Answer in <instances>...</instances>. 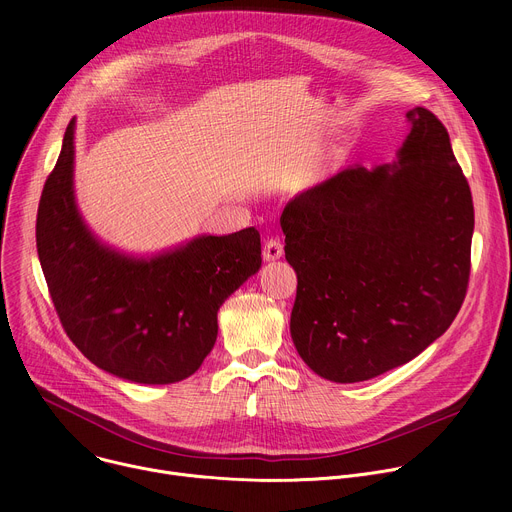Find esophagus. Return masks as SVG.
<instances>
[{
    "mask_svg": "<svg viewBox=\"0 0 512 512\" xmlns=\"http://www.w3.org/2000/svg\"><path fill=\"white\" fill-rule=\"evenodd\" d=\"M281 255H283V245H281V241H279L277 237L267 239L265 245H263V257H265L267 261H275V259H279Z\"/></svg>",
    "mask_w": 512,
    "mask_h": 512,
    "instance_id": "esophagus-1",
    "label": "esophagus"
}]
</instances>
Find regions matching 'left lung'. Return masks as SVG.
<instances>
[{
	"instance_id": "obj_1",
	"label": "left lung",
	"mask_w": 512,
	"mask_h": 512,
	"mask_svg": "<svg viewBox=\"0 0 512 512\" xmlns=\"http://www.w3.org/2000/svg\"><path fill=\"white\" fill-rule=\"evenodd\" d=\"M393 166H350L281 214L298 273L289 332L334 383L379 377L423 352L458 316L470 279L474 204L448 129L431 111Z\"/></svg>"
}]
</instances>
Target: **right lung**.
<instances>
[{"label":"right lung","instance_id":"right-lung-1","mask_svg":"<svg viewBox=\"0 0 512 512\" xmlns=\"http://www.w3.org/2000/svg\"><path fill=\"white\" fill-rule=\"evenodd\" d=\"M70 119L36 216V247L66 336L99 369L145 385L198 371L216 342V312L261 267L255 227L198 237L150 261L123 257L83 225L72 196Z\"/></svg>","mask_w":512,"mask_h":512}]
</instances>
